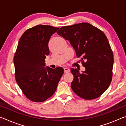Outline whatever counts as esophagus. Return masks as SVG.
<instances>
[{"label": "esophagus", "instance_id": "34e87169", "mask_svg": "<svg viewBox=\"0 0 126 126\" xmlns=\"http://www.w3.org/2000/svg\"><path fill=\"white\" fill-rule=\"evenodd\" d=\"M64 73H68L70 72V69H68V68H64Z\"/></svg>", "mask_w": 126, "mask_h": 126}]
</instances>
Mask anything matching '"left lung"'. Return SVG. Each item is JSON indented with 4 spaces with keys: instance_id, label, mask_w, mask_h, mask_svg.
<instances>
[{
    "instance_id": "obj_1",
    "label": "left lung",
    "mask_w": 126,
    "mask_h": 126,
    "mask_svg": "<svg viewBox=\"0 0 126 126\" xmlns=\"http://www.w3.org/2000/svg\"><path fill=\"white\" fill-rule=\"evenodd\" d=\"M57 34L69 40L77 57H82L86 71L71 69L74 79L71 88L86 100L95 99L108 88L112 79L113 54L107 38L97 28L81 23L61 28Z\"/></svg>"
}]
</instances>
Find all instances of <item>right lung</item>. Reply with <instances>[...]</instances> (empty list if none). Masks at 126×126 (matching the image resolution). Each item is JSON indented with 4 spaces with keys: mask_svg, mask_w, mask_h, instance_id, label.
<instances>
[{
    "mask_svg": "<svg viewBox=\"0 0 126 126\" xmlns=\"http://www.w3.org/2000/svg\"><path fill=\"white\" fill-rule=\"evenodd\" d=\"M59 28L38 25L27 29L19 40L14 57L15 77L27 98L35 102L52 96L64 73L63 68L45 66L48 43Z\"/></svg>",
    "mask_w": 126,
    "mask_h": 126,
    "instance_id": "1",
    "label": "right lung"
}]
</instances>
